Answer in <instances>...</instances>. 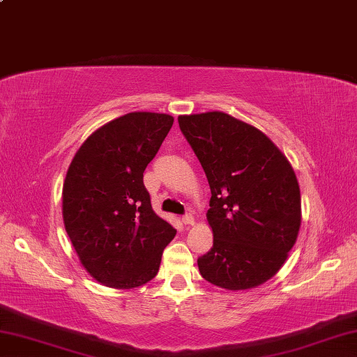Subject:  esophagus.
<instances>
[{
  "label": "esophagus",
  "instance_id": "34e87169",
  "mask_svg": "<svg viewBox=\"0 0 357 357\" xmlns=\"http://www.w3.org/2000/svg\"><path fill=\"white\" fill-rule=\"evenodd\" d=\"M183 223L184 225H195V217H193L192 214H185L183 217Z\"/></svg>",
  "mask_w": 357,
  "mask_h": 357
}]
</instances>
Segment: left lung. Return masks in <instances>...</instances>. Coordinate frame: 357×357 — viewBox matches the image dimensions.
Returning <instances> with one entry per match:
<instances>
[{
  "label": "left lung",
  "mask_w": 357,
  "mask_h": 357,
  "mask_svg": "<svg viewBox=\"0 0 357 357\" xmlns=\"http://www.w3.org/2000/svg\"><path fill=\"white\" fill-rule=\"evenodd\" d=\"M179 128L206 173L214 244L198 258L204 280L239 291L279 273L301 228L291 164L255 126L223 112L179 114Z\"/></svg>",
  "instance_id": "1"
}]
</instances>
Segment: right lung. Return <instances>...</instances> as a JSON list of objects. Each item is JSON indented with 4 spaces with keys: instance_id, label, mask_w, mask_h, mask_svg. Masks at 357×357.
I'll return each mask as SVG.
<instances>
[{
    "instance_id": "obj_1",
    "label": "right lung",
    "mask_w": 357,
    "mask_h": 357,
    "mask_svg": "<svg viewBox=\"0 0 357 357\" xmlns=\"http://www.w3.org/2000/svg\"><path fill=\"white\" fill-rule=\"evenodd\" d=\"M173 121L151 112L113 119L83 142L68 168L64 228L82 266L102 285L130 289L153 280L176 234L151 208L143 184Z\"/></svg>"
}]
</instances>
